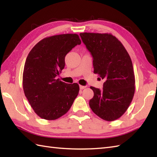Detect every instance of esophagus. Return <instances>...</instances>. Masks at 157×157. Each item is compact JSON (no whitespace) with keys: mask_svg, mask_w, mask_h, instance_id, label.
<instances>
[{"mask_svg":"<svg viewBox=\"0 0 157 157\" xmlns=\"http://www.w3.org/2000/svg\"><path fill=\"white\" fill-rule=\"evenodd\" d=\"M86 88V86H79V88H80V90H83V89H84Z\"/></svg>","mask_w":157,"mask_h":157,"instance_id":"esophagus-1","label":"esophagus"}]
</instances>
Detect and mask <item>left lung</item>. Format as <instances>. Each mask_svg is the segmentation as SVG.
Wrapping results in <instances>:
<instances>
[{
  "instance_id": "8db88e82",
  "label": "left lung",
  "mask_w": 157,
  "mask_h": 157,
  "mask_svg": "<svg viewBox=\"0 0 157 157\" xmlns=\"http://www.w3.org/2000/svg\"><path fill=\"white\" fill-rule=\"evenodd\" d=\"M93 57L94 73L105 79L102 90L91 86L94 96L89 105L99 117L113 121L124 114L135 92L131 58L122 43L111 34L80 33Z\"/></svg>"
}]
</instances>
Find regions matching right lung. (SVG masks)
<instances>
[{
  "mask_svg": "<svg viewBox=\"0 0 157 157\" xmlns=\"http://www.w3.org/2000/svg\"><path fill=\"white\" fill-rule=\"evenodd\" d=\"M81 44L76 34L42 39L28 54L23 73V88L32 108L40 117L55 120L68 112L78 96L77 83L66 84L56 77L65 67L66 55Z\"/></svg>",
  "mask_w": 157,
  "mask_h": 157,
  "instance_id": "add662e5",
  "label": "right lung"
}]
</instances>
